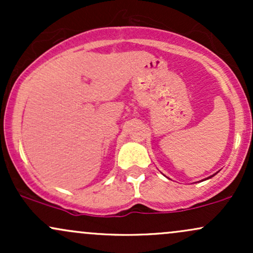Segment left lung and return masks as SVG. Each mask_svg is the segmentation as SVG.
Masks as SVG:
<instances>
[{
  "label": "left lung",
  "instance_id": "left-lung-1",
  "mask_svg": "<svg viewBox=\"0 0 253 253\" xmlns=\"http://www.w3.org/2000/svg\"><path fill=\"white\" fill-rule=\"evenodd\" d=\"M214 175H215V173H214ZM214 175H213V176H214ZM213 176H211V177H213ZM211 177H208V178H211Z\"/></svg>",
  "mask_w": 253,
  "mask_h": 253
}]
</instances>
